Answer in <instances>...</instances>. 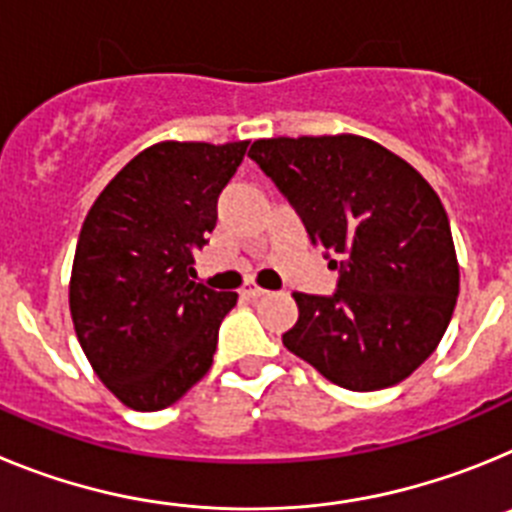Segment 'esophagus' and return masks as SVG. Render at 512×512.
I'll list each match as a JSON object with an SVG mask.
<instances>
[{"label": "esophagus", "instance_id": "esophagus-1", "mask_svg": "<svg viewBox=\"0 0 512 512\" xmlns=\"http://www.w3.org/2000/svg\"><path fill=\"white\" fill-rule=\"evenodd\" d=\"M241 295H243V297H248V300H259V297H264V295H266V289H261L259 284L248 282V284H243Z\"/></svg>", "mask_w": 512, "mask_h": 512}]
</instances>
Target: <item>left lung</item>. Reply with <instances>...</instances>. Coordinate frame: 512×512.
<instances>
[{"mask_svg": "<svg viewBox=\"0 0 512 512\" xmlns=\"http://www.w3.org/2000/svg\"><path fill=\"white\" fill-rule=\"evenodd\" d=\"M248 156L325 248L338 289L295 292L284 346L338 387L374 392L436 351L459 297V264L438 194L400 156L361 135L253 140Z\"/></svg>", "mask_w": 512, "mask_h": 512, "instance_id": "1", "label": "left lung"}]
</instances>
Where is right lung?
<instances>
[{
	"mask_svg": "<svg viewBox=\"0 0 512 512\" xmlns=\"http://www.w3.org/2000/svg\"><path fill=\"white\" fill-rule=\"evenodd\" d=\"M246 148L156 143L122 166L81 225L71 320L97 377L128 408H169L210 372L238 295L194 282V251Z\"/></svg>",
	"mask_w": 512,
	"mask_h": 512,
	"instance_id": "1",
	"label": "right lung"
}]
</instances>
